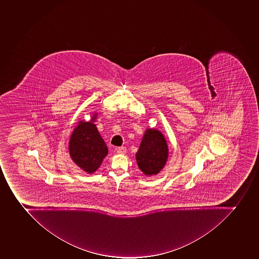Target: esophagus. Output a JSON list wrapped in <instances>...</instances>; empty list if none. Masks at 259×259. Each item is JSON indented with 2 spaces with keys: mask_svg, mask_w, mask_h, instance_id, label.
<instances>
[{
  "mask_svg": "<svg viewBox=\"0 0 259 259\" xmlns=\"http://www.w3.org/2000/svg\"><path fill=\"white\" fill-rule=\"evenodd\" d=\"M125 152H126V148H124V147H120V148H117L118 154H124Z\"/></svg>",
  "mask_w": 259,
  "mask_h": 259,
  "instance_id": "obj_1",
  "label": "esophagus"
}]
</instances>
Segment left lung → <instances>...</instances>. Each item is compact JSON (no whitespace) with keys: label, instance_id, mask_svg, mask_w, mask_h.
I'll return each mask as SVG.
<instances>
[{"label":"left lung","instance_id":"1","mask_svg":"<svg viewBox=\"0 0 259 259\" xmlns=\"http://www.w3.org/2000/svg\"><path fill=\"white\" fill-rule=\"evenodd\" d=\"M167 157V144L163 135L156 130H147L136 153L139 169L147 176L157 174L164 167Z\"/></svg>","mask_w":259,"mask_h":259}]
</instances>
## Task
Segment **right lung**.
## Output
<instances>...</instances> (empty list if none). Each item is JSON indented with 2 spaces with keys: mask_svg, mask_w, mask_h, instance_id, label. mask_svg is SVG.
I'll return each instance as SVG.
<instances>
[{
  "mask_svg": "<svg viewBox=\"0 0 259 259\" xmlns=\"http://www.w3.org/2000/svg\"><path fill=\"white\" fill-rule=\"evenodd\" d=\"M96 116L90 122H80L74 128L69 143L72 160L87 173H94L100 166L108 149L94 124Z\"/></svg>",
  "mask_w": 259,
  "mask_h": 259,
  "instance_id": "1",
  "label": "right lung"
}]
</instances>
